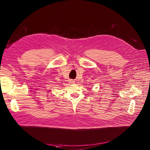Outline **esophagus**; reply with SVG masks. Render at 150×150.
Masks as SVG:
<instances>
[{"instance_id": "1", "label": "esophagus", "mask_w": 150, "mask_h": 150, "mask_svg": "<svg viewBox=\"0 0 150 150\" xmlns=\"http://www.w3.org/2000/svg\"><path fill=\"white\" fill-rule=\"evenodd\" d=\"M69 82H70L71 83H72H72H75V81H73V80H70V81H69Z\"/></svg>"}]
</instances>
